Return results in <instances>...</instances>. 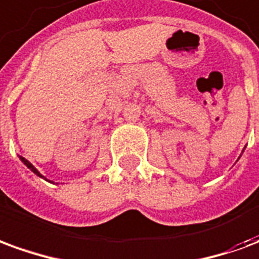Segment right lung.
<instances>
[{
  "label": "right lung",
  "instance_id": "right-lung-1",
  "mask_svg": "<svg viewBox=\"0 0 259 259\" xmlns=\"http://www.w3.org/2000/svg\"><path fill=\"white\" fill-rule=\"evenodd\" d=\"M19 158H20V161L25 163L26 166L30 169L31 172H34V174H36L37 176H40V178H44V176H41V174H40V172H38V170H37V169L34 168V166H33V165H31V163L29 162V161H27V159H25V158H23V157H19Z\"/></svg>",
  "mask_w": 259,
  "mask_h": 259
}]
</instances>
